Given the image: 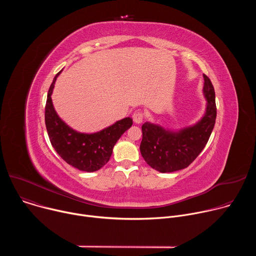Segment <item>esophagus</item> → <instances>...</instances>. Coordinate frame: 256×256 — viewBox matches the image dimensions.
I'll list each match as a JSON object with an SVG mask.
<instances>
[{"mask_svg":"<svg viewBox=\"0 0 256 256\" xmlns=\"http://www.w3.org/2000/svg\"><path fill=\"white\" fill-rule=\"evenodd\" d=\"M132 120H134V122L136 124H142V120H144V114L140 112H136L134 114H132Z\"/></svg>","mask_w":256,"mask_h":256,"instance_id":"obj_1","label":"esophagus"}]
</instances>
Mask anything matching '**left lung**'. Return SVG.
I'll use <instances>...</instances> for the list:
<instances>
[{"label": "left lung", "mask_w": 256, "mask_h": 256, "mask_svg": "<svg viewBox=\"0 0 256 256\" xmlns=\"http://www.w3.org/2000/svg\"><path fill=\"white\" fill-rule=\"evenodd\" d=\"M206 112L194 124L177 130L159 124L144 122L140 151L149 166L162 172H174L186 168L200 154L210 136L216 118V96L212 84L204 75Z\"/></svg>", "instance_id": "1"}]
</instances>
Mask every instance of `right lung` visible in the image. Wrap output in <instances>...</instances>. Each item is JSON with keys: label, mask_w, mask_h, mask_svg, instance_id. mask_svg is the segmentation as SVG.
Segmentation results:
<instances>
[{"label": "right lung", "mask_w": 256, "mask_h": 256, "mask_svg": "<svg viewBox=\"0 0 256 256\" xmlns=\"http://www.w3.org/2000/svg\"><path fill=\"white\" fill-rule=\"evenodd\" d=\"M62 70L52 80L46 104V126L50 140L68 165L85 172L97 171L110 159L114 144L132 126V120L122 118L92 134L80 132L68 126L56 114L52 100L56 81Z\"/></svg>", "instance_id": "add662e5"}]
</instances>
